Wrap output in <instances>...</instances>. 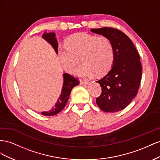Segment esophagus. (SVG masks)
<instances>
[{
	"label": "esophagus",
	"instance_id": "1",
	"mask_svg": "<svg viewBox=\"0 0 160 160\" xmlns=\"http://www.w3.org/2000/svg\"><path fill=\"white\" fill-rule=\"evenodd\" d=\"M80 84L82 85H86V84H88V82L86 81V80H80Z\"/></svg>",
	"mask_w": 160,
	"mask_h": 160
}]
</instances>
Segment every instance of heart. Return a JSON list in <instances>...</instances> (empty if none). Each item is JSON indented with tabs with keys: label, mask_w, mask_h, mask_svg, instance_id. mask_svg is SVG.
Instances as JSON below:
<instances>
[{
	"label": "heart",
	"mask_w": 160,
	"mask_h": 160,
	"mask_svg": "<svg viewBox=\"0 0 160 160\" xmlns=\"http://www.w3.org/2000/svg\"><path fill=\"white\" fill-rule=\"evenodd\" d=\"M58 56L61 64L70 72L80 56L81 64L73 72L80 78H90L95 73L102 74L111 69L115 60V51L107 38L79 33L72 35L66 40V45H60Z\"/></svg>",
	"instance_id": "1"
}]
</instances>
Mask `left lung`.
<instances>
[{"label":"left lung","instance_id":"left-lung-1","mask_svg":"<svg viewBox=\"0 0 160 160\" xmlns=\"http://www.w3.org/2000/svg\"><path fill=\"white\" fill-rule=\"evenodd\" d=\"M111 41L115 51V60L111 70L97 81L102 88L101 95L96 100L104 112H115L127 107L138 93L142 68L139 55L129 38L111 27L91 29Z\"/></svg>","mask_w":160,"mask_h":160}]
</instances>
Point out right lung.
<instances>
[{"instance_id":"obj_1","label":"right lung","mask_w":160,"mask_h":160,"mask_svg":"<svg viewBox=\"0 0 160 160\" xmlns=\"http://www.w3.org/2000/svg\"><path fill=\"white\" fill-rule=\"evenodd\" d=\"M42 38H43L48 43L52 45L55 52L58 54V44L56 38V33H53V32L48 33L47 31H45L42 35ZM78 84L79 82L76 78L69 74L63 73V86L60 97L57 100V102L55 104V105L49 111L42 112V115L45 116H53L63 110V108L66 106L68 99H69L72 89Z\"/></svg>"}]
</instances>
